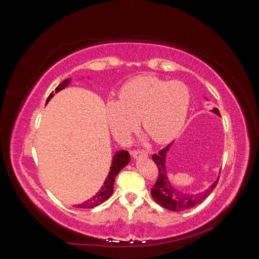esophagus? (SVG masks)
Wrapping results in <instances>:
<instances>
[{"label":"esophagus","instance_id":"1","mask_svg":"<svg viewBox=\"0 0 259 259\" xmlns=\"http://www.w3.org/2000/svg\"><path fill=\"white\" fill-rule=\"evenodd\" d=\"M131 154L134 156V158H140V156H143V158H147L148 156V153H147V151H145V150H132L131 151Z\"/></svg>","mask_w":259,"mask_h":259}]
</instances>
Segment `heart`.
I'll use <instances>...</instances> for the list:
<instances>
[{"label":"heart","instance_id":"obj_1","mask_svg":"<svg viewBox=\"0 0 259 259\" xmlns=\"http://www.w3.org/2000/svg\"><path fill=\"white\" fill-rule=\"evenodd\" d=\"M190 98V91L183 82L139 75L122 86L119 100H108L106 114L117 137H127L140 120L154 143L166 144L183 130Z\"/></svg>","mask_w":259,"mask_h":259}]
</instances>
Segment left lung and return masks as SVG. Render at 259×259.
<instances>
[{
    "instance_id": "8db88e82",
    "label": "left lung",
    "mask_w": 259,
    "mask_h": 259,
    "mask_svg": "<svg viewBox=\"0 0 259 259\" xmlns=\"http://www.w3.org/2000/svg\"><path fill=\"white\" fill-rule=\"evenodd\" d=\"M211 111L218 115H221L217 108H214ZM170 146L171 144L167 145L158 153L152 155V160L156 164V166H158L159 175H158V179H156V182L151 189V195L153 200L162 207L169 210L180 211V210H185L187 208H191L197 204H199V203H201L202 201H204L207 198V195L215 189V187L217 186V183L219 180V177L213 185L208 187L205 191H203L201 193L186 194V193L180 192L177 188H175L174 186H171V184H169L167 175H166L165 158Z\"/></svg>"
}]
</instances>
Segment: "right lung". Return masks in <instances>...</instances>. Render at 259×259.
Masks as SVG:
<instances>
[{
    "label": "right lung",
    "mask_w": 259,
    "mask_h": 259,
    "mask_svg": "<svg viewBox=\"0 0 259 259\" xmlns=\"http://www.w3.org/2000/svg\"><path fill=\"white\" fill-rule=\"evenodd\" d=\"M70 83V79H66L65 81H62L57 88L55 90V93H57L61 90H64L66 86ZM54 96V92H52L50 94V96L46 100V103ZM130 153L126 150H121V151H117L114 156H113V160H112V164H111V167H110V171H109V175L107 176L106 180L104 182L103 187H101V189L94 195L93 198H91L90 200L85 201L82 204L76 205L77 208H93L95 206L100 205L101 203H104L105 201H107L109 198L111 197V194L113 192V184H114V179L116 177V175L119 174V171L126 165V164L130 162Z\"/></svg>",
    "instance_id": "obj_1"
}]
</instances>
